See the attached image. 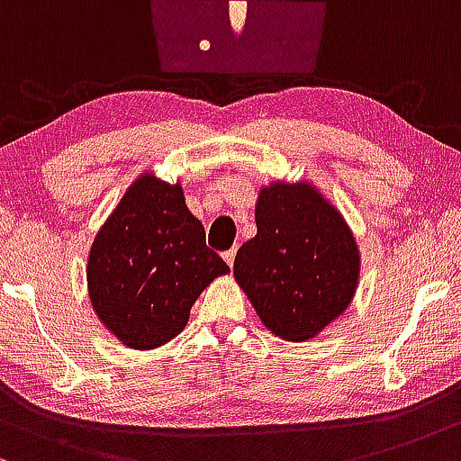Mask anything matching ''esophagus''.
<instances>
[{"label": "esophagus", "mask_w": 461, "mask_h": 461, "mask_svg": "<svg viewBox=\"0 0 461 461\" xmlns=\"http://www.w3.org/2000/svg\"><path fill=\"white\" fill-rule=\"evenodd\" d=\"M235 252H237V248H230V250H226L224 255H221V257H224V261L229 263L230 267H232V263H235Z\"/></svg>", "instance_id": "34e87169"}]
</instances>
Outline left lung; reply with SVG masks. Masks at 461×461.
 Instances as JSON below:
<instances>
[{
  "mask_svg": "<svg viewBox=\"0 0 461 461\" xmlns=\"http://www.w3.org/2000/svg\"><path fill=\"white\" fill-rule=\"evenodd\" d=\"M257 235L237 250V283L272 333L304 342L353 300L359 252L344 217L312 185L258 194Z\"/></svg>",
  "mask_w": 461,
  "mask_h": 461,
  "instance_id": "obj_1",
  "label": "left lung"
}]
</instances>
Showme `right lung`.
<instances>
[{"mask_svg":"<svg viewBox=\"0 0 461 461\" xmlns=\"http://www.w3.org/2000/svg\"><path fill=\"white\" fill-rule=\"evenodd\" d=\"M230 272L204 241L180 185L141 176L97 232L86 263L91 304L128 348L174 339L191 304L213 278Z\"/></svg>","mask_w":461,"mask_h":461,"instance_id":"add662e5","label":"right lung"}]
</instances>
